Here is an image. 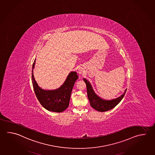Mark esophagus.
<instances>
[{
	"mask_svg": "<svg viewBox=\"0 0 155 155\" xmlns=\"http://www.w3.org/2000/svg\"><path fill=\"white\" fill-rule=\"evenodd\" d=\"M79 73H81V72H79Z\"/></svg>",
	"mask_w": 155,
	"mask_h": 155,
	"instance_id": "esophagus-1",
	"label": "esophagus"
}]
</instances>
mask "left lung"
Wrapping results in <instances>:
<instances>
[{
    "instance_id": "left-lung-1",
    "label": "left lung",
    "mask_w": 155,
    "mask_h": 155,
    "mask_svg": "<svg viewBox=\"0 0 155 155\" xmlns=\"http://www.w3.org/2000/svg\"><path fill=\"white\" fill-rule=\"evenodd\" d=\"M84 81L87 85V91L88 99L90 101L91 106L95 110L100 112H105L114 108L122 100L127 91V89H126L125 92L118 98L112 100H105L102 99L98 96H97L93 90L90 83L87 80L84 79Z\"/></svg>"
}]
</instances>
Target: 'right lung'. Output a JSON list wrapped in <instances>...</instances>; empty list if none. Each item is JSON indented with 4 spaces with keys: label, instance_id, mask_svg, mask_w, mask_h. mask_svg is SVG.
<instances>
[{
    "label": "right lung",
    "instance_id": "obj_1",
    "mask_svg": "<svg viewBox=\"0 0 155 155\" xmlns=\"http://www.w3.org/2000/svg\"><path fill=\"white\" fill-rule=\"evenodd\" d=\"M35 59L33 64L32 82L35 95L43 107L47 110L61 112L69 106L71 94L76 80L78 78L76 72H71L67 76L64 83L60 88L54 91H45L38 87L33 77V68Z\"/></svg>",
    "mask_w": 155,
    "mask_h": 155
}]
</instances>
